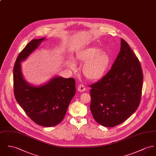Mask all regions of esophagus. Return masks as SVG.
<instances>
[{"label": "esophagus", "instance_id": "34e87169", "mask_svg": "<svg viewBox=\"0 0 156 156\" xmlns=\"http://www.w3.org/2000/svg\"><path fill=\"white\" fill-rule=\"evenodd\" d=\"M77 89H78V90L79 92H84V91L86 90V87H85V85H83V84H80V85L78 86Z\"/></svg>", "mask_w": 156, "mask_h": 156}]
</instances>
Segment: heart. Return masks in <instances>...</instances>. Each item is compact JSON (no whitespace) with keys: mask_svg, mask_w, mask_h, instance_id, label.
Here are the masks:
<instances>
[{"mask_svg":"<svg viewBox=\"0 0 156 156\" xmlns=\"http://www.w3.org/2000/svg\"><path fill=\"white\" fill-rule=\"evenodd\" d=\"M76 59L79 62H85L83 73L87 79L92 80L99 79L104 75L110 62L108 54L101 51L97 47L89 48L79 53ZM69 66L72 69H75L76 67L72 60L69 61Z\"/></svg>","mask_w":156,"mask_h":156,"instance_id":"1","label":"heart"}]
</instances>
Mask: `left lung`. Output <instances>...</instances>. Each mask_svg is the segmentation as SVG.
I'll list each match as a JSON object with an SVG mask.
<instances>
[{
	"label": "left lung",
	"instance_id": "1",
	"mask_svg": "<svg viewBox=\"0 0 156 156\" xmlns=\"http://www.w3.org/2000/svg\"><path fill=\"white\" fill-rule=\"evenodd\" d=\"M142 82L140 62L128 43L121 39L120 52L110 70L90 85V110L94 119L110 128L127 120L139 107Z\"/></svg>",
	"mask_w": 156,
	"mask_h": 156
}]
</instances>
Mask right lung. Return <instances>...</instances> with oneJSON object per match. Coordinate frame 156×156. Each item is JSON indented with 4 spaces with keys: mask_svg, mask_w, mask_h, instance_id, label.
<instances>
[{
    "mask_svg": "<svg viewBox=\"0 0 156 156\" xmlns=\"http://www.w3.org/2000/svg\"><path fill=\"white\" fill-rule=\"evenodd\" d=\"M45 38L33 39L19 54L14 67V92L17 102L36 124L54 126L62 122L76 93L73 78L57 76L44 85L35 86L24 79L21 62L41 44Z\"/></svg>",
    "mask_w": 156,
    "mask_h": 156,
    "instance_id": "add662e5",
    "label": "right lung"
}]
</instances>
